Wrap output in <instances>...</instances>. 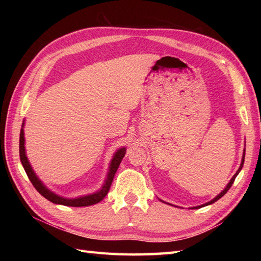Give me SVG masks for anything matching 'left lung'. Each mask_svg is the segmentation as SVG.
<instances>
[{"label": "left lung", "mask_w": 261, "mask_h": 261, "mask_svg": "<svg viewBox=\"0 0 261 261\" xmlns=\"http://www.w3.org/2000/svg\"><path fill=\"white\" fill-rule=\"evenodd\" d=\"M243 163H245V151H243V157H242V160H241V165H240V167H239V169H238V171H237V173L233 175V177H232V178H231V180L229 181V184H228V186H226L225 188H224V191H222V192H221L220 194H219V195L218 196H216L215 198H213L212 199V201H210V202H207L206 204H203V205H201V206H196V207H194V208H199V207H203V206H206V205H210V204H212V203H214V202H216V201H218V199H220L221 197H222L223 195H224V194L226 193V192H228L229 190H230V187L232 186V184H233V182H234V179H236V177H237V175L238 174H239L240 173V170L242 169V166H243Z\"/></svg>", "instance_id": "left-lung-1"}]
</instances>
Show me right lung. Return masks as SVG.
Returning a JSON list of instances; mask_svg holds the SVG:
<instances>
[{
  "label": "right lung",
  "instance_id": "1",
  "mask_svg": "<svg viewBox=\"0 0 261 261\" xmlns=\"http://www.w3.org/2000/svg\"><path fill=\"white\" fill-rule=\"evenodd\" d=\"M23 126V125H22ZM19 150H20V159H21V163L22 166H23V168L25 170V173L29 177L30 181L32 182V185L35 186L36 190L41 194V195L47 198L48 201H50L55 204H60V205H65V206H74V207H80V206H88V205H93V204H96L98 202H101L102 199L107 196V194L109 193V190L111 185H112V181L114 178V175L116 173V170H118L119 166L121 160L123 159L124 154H125V148H122L120 150H118L114 154V157L112 159V162H111L110 165V171H109V175H108V178L105 180V184L102 187V190L97 192V193H94L92 195H87V196H82L79 198H64V197H60L56 194H54L53 192H50L48 190V188L42 184L40 181V179L38 178L36 176L35 171L32 170L31 166L28 162V158L25 156V149H24V134H23V129H21L20 132V143H19Z\"/></svg>",
  "mask_w": 261,
  "mask_h": 261
}]
</instances>
